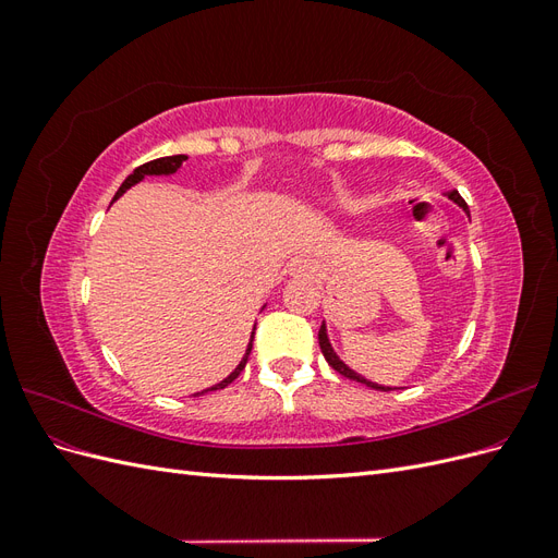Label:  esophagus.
<instances>
[{"label": "esophagus", "mask_w": 558, "mask_h": 558, "mask_svg": "<svg viewBox=\"0 0 558 558\" xmlns=\"http://www.w3.org/2000/svg\"><path fill=\"white\" fill-rule=\"evenodd\" d=\"M291 275L293 277H305V279H314L316 277V265L307 258H295L291 263Z\"/></svg>", "instance_id": "esophagus-1"}]
</instances>
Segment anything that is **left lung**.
Returning a JSON list of instances; mask_svg holds the SVG:
<instances>
[{
	"instance_id": "obj_1",
	"label": "left lung",
	"mask_w": 558,
	"mask_h": 558,
	"mask_svg": "<svg viewBox=\"0 0 558 558\" xmlns=\"http://www.w3.org/2000/svg\"><path fill=\"white\" fill-rule=\"evenodd\" d=\"M447 195L456 202V205H461V207L468 211L465 199L461 197V193H459V191H449ZM318 344H320V351H324V359L328 361V365H330L332 369H337V373H340V375H344L347 379H356V381H361V384H365V386H369V388H377V391H391V388H386V386H379V384H373V381H367V379L359 377L356 373H353V369H349L340 359H337V356H335V351L330 349L328 335H326V326H320V330H318Z\"/></svg>"
}]
</instances>
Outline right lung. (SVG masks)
<instances>
[{"label": "right lung", "instance_id": "right-lung-1", "mask_svg": "<svg viewBox=\"0 0 558 558\" xmlns=\"http://www.w3.org/2000/svg\"><path fill=\"white\" fill-rule=\"evenodd\" d=\"M185 160V156H165V158H156V160H150V162H144V165H140L137 170H134L125 181H123V185L121 189H118V193L113 195V199H118L121 197L132 183H137V181H142L146 174H174L179 167H181V162ZM251 342H253V335H251ZM248 353H251V344H248V349H246V356L242 359V363L234 367V373L230 375V377H226L221 384H216V386H211L209 391H216V388H226L228 384H232L234 379H238V375L242 373L244 369V365H246V361H248Z\"/></svg>", "mask_w": 558, "mask_h": 558}]
</instances>
